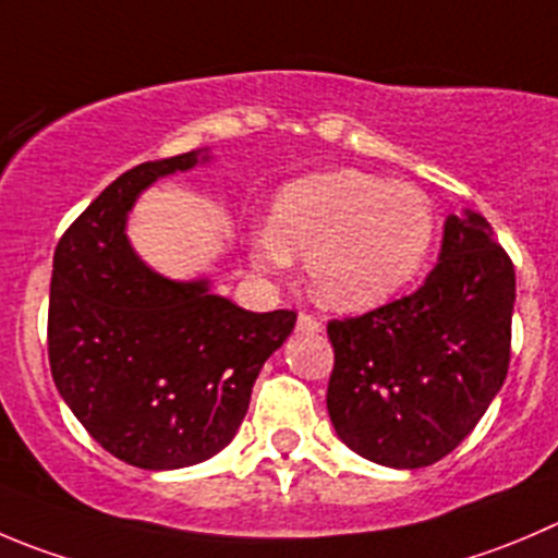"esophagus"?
I'll return each mask as SVG.
<instances>
[{
    "label": "esophagus",
    "mask_w": 558,
    "mask_h": 558,
    "mask_svg": "<svg viewBox=\"0 0 558 558\" xmlns=\"http://www.w3.org/2000/svg\"><path fill=\"white\" fill-rule=\"evenodd\" d=\"M295 328H299L301 333H317L323 326H320V320H317V317H312V315H306V312H301L299 320H295Z\"/></svg>",
    "instance_id": "esophagus-1"
}]
</instances>
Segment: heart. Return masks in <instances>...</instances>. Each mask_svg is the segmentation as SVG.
<instances>
[{"mask_svg":"<svg viewBox=\"0 0 558 558\" xmlns=\"http://www.w3.org/2000/svg\"><path fill=\"white\" fill-rule=\"evenodd\" d=\"M435 230L433 203L416 185L337 169L284 185L270 221L252 230L248 257L257 270L284 274L306 254L312 295L331 310L362 312L416 279Z\"/></svg>","mask_w":558,"mask_h":558,"instance_id":"obj_1","label":"heart"}]
</instances>
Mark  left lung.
I'll use <instances>...</instances> for the list:
<instances>
[{
	"instance_id": "left-lung-1",
	"label": "left lung",
	"mask_w": 558,
	"mask_h": 558,
	"mask_svg": "<svg viewBox=\"0 0 558 558\" xmlns=\"http://www.w3.org/2000/svg\"><path fill=\"white\" fill-rule=\"evenodd\" d=\"M514 268L485 216H447L438 263L411 295L328 323V416L339 441L389 469L447 458L501 391Z\"/></svg>"
}]
</instances>
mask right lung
Listing matches in <instances>:
<instances>
[{
	"label": "right lung",
	"mask_w": 558,
	"mask_h": 558,
	"mask_svg": "<svg viewBox=\"0 0 558 558\" xmlns=\"http://www.w3.org/2000/svg\"><path fill=\"white\" fill-rule=\"evenodd\" d=\"M210 158L205 147L129 169L54 252L51 378L95 441L136 469H185L219 454L246 416L259 369L295 326V312H248L216 295L208 276L169 279L131 246L129 214L142 191Z\"/></svg>",
	"instance_id": "obj_1"
}]
</instances>
